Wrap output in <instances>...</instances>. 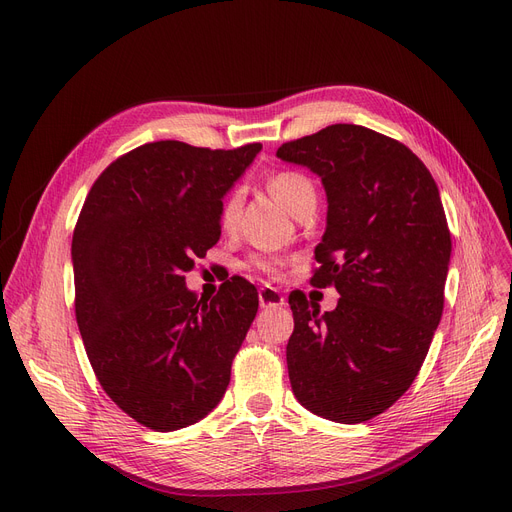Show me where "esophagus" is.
I'll return each instance as SVG.
<instances>
[{"instance_id": "1", "label": "esophagus", "mask_w": 512, "mask_h": 512, "mask_svg": "<svg viewBox=\"0 0 512 512\" xmlns=\"http://www.w3.org/2000/svg\"><path fill=\"white\" fill-rule=\"evenodd\" d=\"M258 302H260V308H281L285 306V298L281 296V291L275 289V287H260L258 291Z\"/></svg>"}]
</instances>
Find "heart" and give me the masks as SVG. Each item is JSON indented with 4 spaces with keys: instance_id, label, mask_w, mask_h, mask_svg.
I'll return each mask as SVG.
<instances>
[{
    "instance_id": "heart-1",
    "label": "heart",
    "mask_w": 512,
    "mask_h": 512,
    "mask_svg": "<svg viewBox=\"0 0 512 512\" xmlns=\"http://www.w3.org/2000/svg\"><path fill=\"white\" fill-rule=\"evenodd\" d=\"M269 191L273 193V198L291 214H296V210L308 200L316 198L314 185L308 177L300 173H291V170H285V173H277L269 181ZM241 210V191L235 189L231 196L227 198L223 210H221V225L225 229H231L237 221ZM250 269L262 271V273H277L279 271V260L271 256H254L248 262Z\"/></svg>"
}]
</instances>
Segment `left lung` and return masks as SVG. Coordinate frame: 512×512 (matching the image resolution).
Here are the masks:
<instances>
[{"mask_svg":"<svg viewBox=\"0 0 512 512\" xmlns=\"http://www.w3.org/2000/svg\"><path fill=\"white\" fill-rule=\"evenodd\" d=\"M327 193L312 283L335 285L321 314L291 294L287 371L298 402L354 425L392 406L419 375L444 310L452 241L427 166L406 145L360 125H331L283 143Z\"/></svg>","mask_w":512,"mask_h":512,"instance_id":"8db88e82","label":"left lung"}]
</instances>
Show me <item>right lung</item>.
<instances>
[{
	"instance_id": "add662e5",
	"label": "right lung",
	"mask_w": 512,
	"mask_h": 512,
	"mask_svg": "<svg viewBox=\"0 0 512 512\" xmlns=\"http://www.w3.org/2000/svg\"><path fill=\"white\" fill-rule=\"evenodd\" d=\"M260 150L145 143L112 162L83 204L70 250L83 344L112 402L154 431L218 406L258 312L246 279L204 300L183 275L221 237L223 198Z\"/></svg>"
}]
</instances>
